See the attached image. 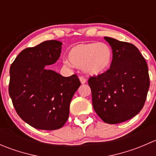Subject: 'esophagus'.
<instances>
[{
	"mask_svg": "<svg viewBox=\"0 0 156 156\" xmlns=\"http://www.w3.org/2000/svg\"><path fill=\"white\" fill-rule=\"evenodd\" d=\"M79 80H80V82H81L82 84H85V83H86V79L83 76H80L79 77Z\"/></svg>",
	"mask_w": 156,
	"mask_h": 156,
	"instance_id": "1",
	"label": "esophagus"
}]
</instances>
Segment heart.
<instances>
[{
  "mask_svg": "<svg viewBox=\"0 0 156 156\" xmlns=\"http://www.w3.org/2000/svg\"><path fill=\"white\" fill-rule=\"evenodd\" d=\"M68 60L64 63L82 68L86 74L97 76L106 72L111 67L113 59L112 50L103 42L81 43L70 49Z\"/></svg>",
  "mask_w": 156,
  "mask_h": 156,
  "instance_id": "1",
  "label": "heart"
}]
</instances>
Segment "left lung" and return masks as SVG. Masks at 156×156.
I'll return each instance as SVG.
<instances>
[{
  "label": "left lung",
  "instance_id": "1",
  "mask_svg": "<svg viewBox=\"0 0 156 156\" xmlns=\"http://www.w3.org/2000/svg\"><path fill=\"white\" fill-rule=\"evenodd\" d=\"M104 38L112 49V63L106 72L90 78L88 84L97 114L114 125L132 119L144 107L149 88V70L134 45Z\"/></svg>",
  "mask_w": 156,
  "mask_h": 156
}]
</instances>
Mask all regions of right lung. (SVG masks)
<instances>
[{"label":"right lung","mask_w":156,"mask_h":156,"mask_svg":"<svg viewBox=\"0 0 156 156\" xmlns=\"http://www.w3.org/2000/svg\"><path fill=\"white\" fill-rule=\"evenodd\" d=\"M62 45L51 40L25 49L10 66L12 104L19 116L36 129L53 130L63 126L71 100L81 85L77 75L63 77L48 69L59 59Z\"/></svg>","instance_id":"right-lung-1"}]
</instances>
